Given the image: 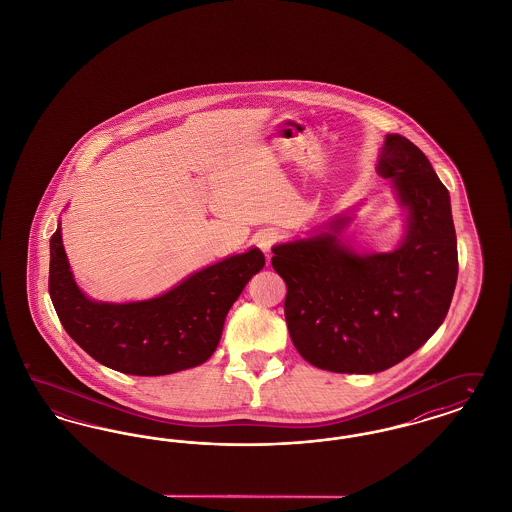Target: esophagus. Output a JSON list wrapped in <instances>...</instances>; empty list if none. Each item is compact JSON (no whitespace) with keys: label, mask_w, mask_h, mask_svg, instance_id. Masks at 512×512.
Returning <instances> with one entry per match:
<instances>
[{"label":"esophagus","mask_w":512,"mask_h":512,"mask_svg":"<svg viewBox=\"0 0 512 512\" xmlns=\"http://www.w3.org/2000/svg\"><path fill=\"white\" fill-rule=\"evenodd\" d=\"M280 240H282V234H280L278 230H265V232L259 236V247H261L267 255H270V249L278 244Z\"/></svg>","instance_id":"obj_1"}]
</instances>
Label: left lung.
<instances>
[{"label":"left lung","instance_id":"left-lung-1","mask_svg":"<svg viewBox=\"0 0 512 512\" xmlns=\"http://www.w3.org/2000/svg\"><path fill=\"white\" fill-rule=\"evenodd\" d=\"M376 171L407 209L405 236L393 251L345 244L347 215L326 232L272 247V267L288 286L290 338L322 370L374 374L401 363L441 326L457 286L451 199L428 157L405 136L388 134Z\"/></svg>","mask_w":512,"mask_h":512}]
</instances>
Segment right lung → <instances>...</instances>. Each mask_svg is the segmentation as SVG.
<instances>
[{
  "label": "right lung",
  "instance_id": "right-lung-1",
  "mask_svg": "<svg viewBox=\"0 0 512 512\" xmlns=\"http://www.w3.org/2000/svg\"><path fill=\"white\" fill-rule=\"evenodd\" d=\"M263 267V251L251 247L153 299L103 303L76 286L59 224L49 240V297L67 334L98 363L132 376H163L215 353L230 307Z\"/></svg>",
  "mask_w": 512,
  "mask_h": 512
}]
</instances>
